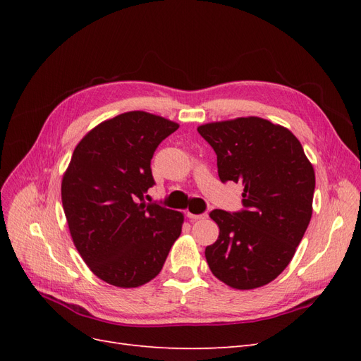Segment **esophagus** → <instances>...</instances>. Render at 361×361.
I'll list each match as a JSON object with an SVG mask.
<instances>
[{
	"label": "esophagus",
	"instance_id": "obj_1",
	"mask_svg": "<svg viewBox=\"0 0 361 361\" xmlns=\"http://www.w3.org/2000/svg\"><path fill=\"white\" fill-rule=\"evenodd\" d=\"M188 218H191V220H204V218H207V214H190L188 212Z\"/></svg>",
	"mask_w": 361,
	"mask_h": 361
}]
</instances>
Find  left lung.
I'll use <instances>...</instances> for the list:
<instances>
[{
	"label": "left lung",
	"mask_w": 361,
	"mask_h": 361,
	"mask_svg": "<svg viewBox=\"0 0 361 361\" xmlns=\"http://www.w3.org/2000/svg\"><path fill=\"white\" fill-rule=\"evenodd\" d=\"M216 154L221 182L243 183L239 212L214 209L220 235L204 250L212 274L239 290L279 277L292 260L310 218L314 170L285 126L238 117L197 128Z\"/></svg>",
	"instance_id": "obj_1"
}]
</instances>
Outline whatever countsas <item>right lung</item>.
<instances>
[{"label": "right lung", "mask_w": 361, "mask_h": 361, "mask_svg": "<svg viewBox=\"0 0 361 361\" xmlns=\"http://www.w3.org/2000/svg\"><path fill=\"white\" fill-rule=\"evenodd\" d=\"M178 123L146 111L118 114L76 145L61 202L72 241L96 277L117 288L155 279L179 238L183 214L146 203L150 159Z\"/></svg>", "instance_id": "1"}]
</instances>
